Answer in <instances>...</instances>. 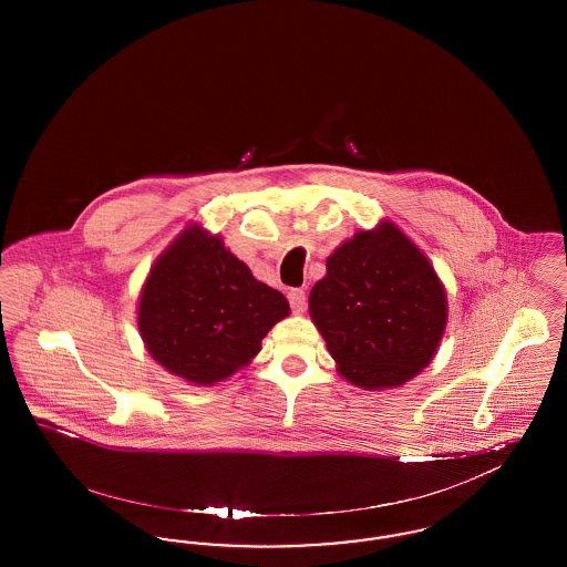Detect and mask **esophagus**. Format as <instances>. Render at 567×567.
<instances>
[{"instance_id": "esophagus-1", "label": "esophagus", "mask_w": 567, "mask_h": 567, "mask_svg": "<svg viewBox=\"0 0 567 567\" xmlns=\"http://www.w3.org/2000/svg\"><path fill=\"white\" fill-rule=\"evenodd\" d=\"M289 301H291V308H293L296 315H303V310H306V293L301 289L289 291Z\"/></svg>"}]
</instances>
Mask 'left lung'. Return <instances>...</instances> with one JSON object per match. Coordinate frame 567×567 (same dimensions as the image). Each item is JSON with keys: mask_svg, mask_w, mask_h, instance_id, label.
Here are the masks:
<instances>
[{"mask_svg": "<svg viewBox=\"0 0 567 567\" xmlns=\"http://www.w3.org/2000/svg\"><path fill=\"white\" fill-rule=\"evenodd\" d=\"M308 310L338 374L365 391L419 377L449 321L446 289L432 261L386 218L327 257Z\"/></svg>", "mask_w": 567, "mask_h": 567, "instance_id": "8db88e82", "label": "left lung"}]
</instances>
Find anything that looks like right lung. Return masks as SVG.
Listing matches in <instances>:
<instances>
[{
    "label": "right lung",
    "instance_id": "add662e5",
    "mask_svg": "<svg viewBox=\"0 0 567 567\" xmlns=\"http://www.w3.org/2000/svg\"><path fill=\"white\" fill-rule=\"evenodd\" d=\"M289 315L287 297L257 280L199 223L187 225L157 257L137 299L146 351L195 386L244 370L271 327Z\"/></svg>",
    "mask_w": 567,
    "mask_h": 567
}]
</instances>
